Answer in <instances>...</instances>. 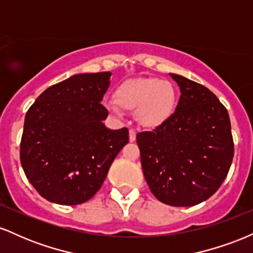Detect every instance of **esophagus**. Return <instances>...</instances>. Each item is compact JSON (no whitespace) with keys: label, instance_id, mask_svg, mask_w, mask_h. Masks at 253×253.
<instances>
[{"label":"esophagus","instance_id":"esophagus-1","mask_svg":"<svg viewBox=\"0 0 253 253\" xmlns=\"http://www.w3.org/2000/svg\"><path fill=\"white\" fill-rule=\"evenodd\" d=\"M136 139V130L134 128L129 129V140L134 141Z\"/></svg>","mask_w":253,"mask_h":253}]
</instances>
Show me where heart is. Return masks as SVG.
Returning <instances> with one entry per match:
<instances>
[{"instance_id": "1", "label": "heart", "mask_w": 253, "mask_h": 253, "mask_svg": "<svg viewBox=\"0 0 253 253\" xmlns=\"http://www.w3.org/2000/svg\"><path fill=\"white\" fill-rule=\"evenodd\" d=\"M115 103L108 107L115 114L120 108L135 110L136 119L144 126L155 127L167 121L176 107V90L168 81L156 77L127 80L113 92Z\"/></svg>"}]
</instances>
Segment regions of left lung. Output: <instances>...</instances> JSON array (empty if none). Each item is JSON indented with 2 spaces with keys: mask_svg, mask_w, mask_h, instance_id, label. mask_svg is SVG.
<instances>
[{
  "mask_svg": "<svg viewBox=\"0 0 253 253\" xmlns=\"http://www.w3.org/2000/svg\"><path fill=\"white\" fill-rule=\"evenodd\" d=\"M181 89L175 113L136 134L151 193L165 205L190 207L216 193L234 155L226 107L210 89L171 74Z\"/></svg>",
  "mask_w": 253,
  "mask_h": 253,
  "instance_id": "1",
  "label": "left lung"
}]
</instances>
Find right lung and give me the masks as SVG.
Here are the masks:
<instances>
[{"instance_id":"obj_1","label":"right lung","mask_w":253,"mask_h":253,"mask_svg":"<svg viewBox=\"0 0 253 253\" xmlns=\"http://www.w3.org/2000/svg\"><path fill=\"white\" fill-rule=\"evenodd\" d=\"M110 72L75 75L37 98L26 113L20 162L47 201L80 205L100 190L113 161L128 143V129H108L101 103Z\"/></svg>"}]
</instances>
